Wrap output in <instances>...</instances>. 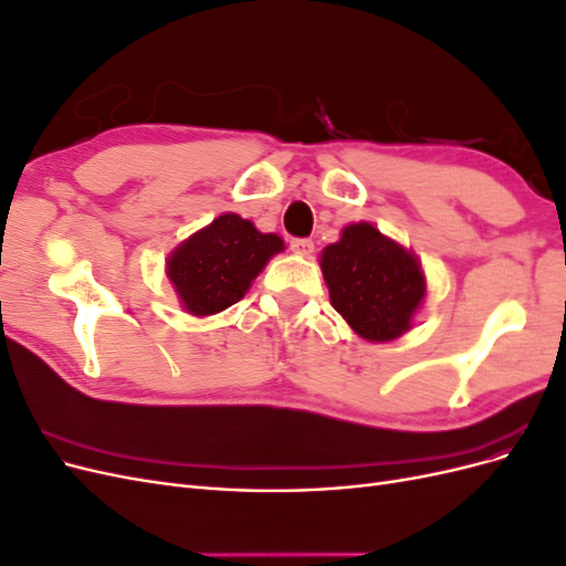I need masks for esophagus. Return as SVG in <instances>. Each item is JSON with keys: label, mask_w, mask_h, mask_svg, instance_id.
I'll use <instances>...</instances> for the list:
<instances>
[{"label": "esophagus", "mask_w": 566, "mask_h": 566, "mask_svg": "<svg viewBox=\"0 0 566 566\" xmlns=\"http://www.w3.org/2000/svg\"><path fill=\"white\" fill-rule=\"evenodd\" d=\"M290 250L302 256H310L314 252V241H310V238H293V241H290Z\"/></svg>", "instance_id": "esophagus-1"}]
</instances>
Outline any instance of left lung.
I'll list each match as a JSON object with an SVG mask.
<instances>
[{
    "label": "left lung",
    "instance_id": "left-lung-1",
    "mask_svg": "<svg viewBox=\"0 0 566 566\" xmlns=\"http://www.w3.org/2000/svg\"><path fill=\"white\" fill-rule=\"evenodd\" d=\"M321 271L331 304L356 335L389 342L413 328L427 293L422 266L368 221L342 229L339 241L321 252Z\"/></svg>",
    "mask_w": 566,
    "mask_h": 566
}]
</instances>
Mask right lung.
<instances>
[{
	"label": "right lung",
	"instance_id": "obj_1",
	"mask_svg": "<svg viewBox=\"0 0 566 566\" xmlns=\"http://www.w3.org/2000/svg\"><path fill=\"white\" fill-rule=\"evenodd\" d=\"M283 238L256 231L250 219L227 212L196 231L167 256V279L184 310L212 316L243 300Z\"/></svg>",
	"mask_w": 566,
	"mask_h": 566
}]
</instances>
